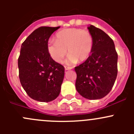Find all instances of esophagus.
<instances>
[{"mask_svg":"<svg viewBox=\"0 0 134 134\" xmlns=\"http://www.w3.org/2000/svg\"><path fill=\"white\" fill-rule=\"evenodd\" d=\"M65 71H68V70H71V69H72V67H65Z\"/></svg>","mask_w":134,"mask_h":134,"instance_id":"34e87169","label":"esophagus"}]
</instances>
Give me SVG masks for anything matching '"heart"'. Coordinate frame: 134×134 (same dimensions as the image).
Instances as JSON below:
<instances>
[{
	"label": "heart",
	"mask_w": 134,
	"mask_h": 134,
	"mask_svg": "<svg viewBox=\"0 0 134 134\" xmlns=\"http://www.w3.org/2000/svg\"><path fill=\"white\" fill-rule=\"evenodd\" d=\"M93 48V38L88 30L71 28L62 30L56 35V40H50L47 51L50 56L57 63H61L67 53L66 63L75 64L87 60Z\"/></svg>",
	"instance_id": "1"
}]
</instances>
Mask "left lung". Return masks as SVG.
Returning <instances> with one entry per match:
<instances>
[{"instance_id": "8db88e82", "label": "left lung", "mask_w": 134, "mask_h": 134, "mask_svg": "<svg viewBox=\"0 0 134 134\" xmlns=\"http://www.w3.org/2000/svg\"><path fill=\"white\" fill-rule=\"evenodd\" d=\"M87 28L93 38V51L87 60L75 68V86L84 98L100 99L110 92L115 82L118 55L108 35L93 25Z\"/></svg>"}]
</instances>
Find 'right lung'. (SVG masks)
Instances as JSON below:
<instances>
[{
    "instance_id": "obj_1",
    "label": "right lung",
    "mask_w": 134,
    "mask_h": 134,
    "mask_svg": "<svg viewBox=\"0 0 134 134\" xmlns=\"http://www.w3.org/2000/svg\"><path fill=\"white\" fill-rule=\"evenodd\" d=\"M60 26H41L23 43L18 59L19 79L30 98L48 102L59 94L64 78L63 66L52 59L47 43L52 34Z\"/></svg>"
}]
</instances>
